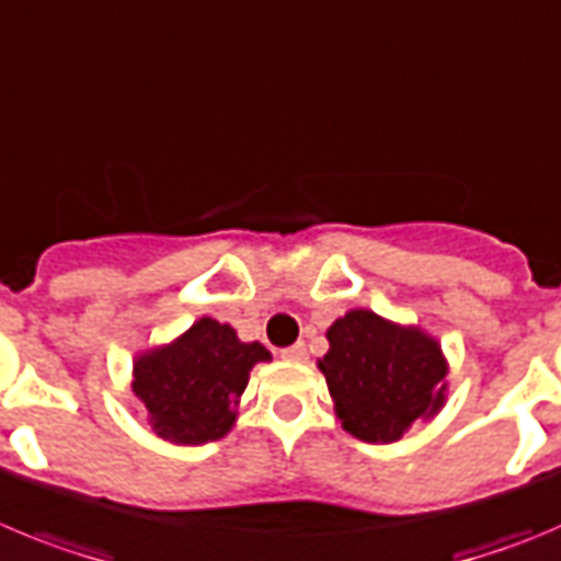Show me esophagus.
<instances>
[{
    "mask_svg": "<svg viewBox=\"0 0 561 561\" xmlns=\"http://www.w3.org/2000/svg\"><path fill=\"white\" fill-rule=\"evenodd\" d=\"M282 357L285 360H307V346L305 343H293V346L282 350Z\"/></svg>",
    "mask_w": 561,
    "mask_h": 561,
    "instance_id": "esophagus-1",
    "label": "esophagus"
}]
</instances>
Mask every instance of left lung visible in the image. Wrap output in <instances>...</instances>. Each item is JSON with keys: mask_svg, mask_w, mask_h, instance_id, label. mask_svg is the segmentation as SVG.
<instances>
[{"mask_svg": "<svg viewBox=\"0 0 561 561\" xmlns=\"http://www.w3.org/2000/svg\"><path fill=\"white\" fill-rule=\"evenodd\" d=\"M324 371L343 427L363 442H397L444 402L442 350L371 310H352L327 330Z\"/></svg>", "mask_w": 561, "mask_h": 561, "instance_id": "1", "label": "left lung"}]
</instances>
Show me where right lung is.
<instances>
[{"label": "right lung", "mask_w": 561, "mask_h": 561, "mask_svg": "<svg viewBox=\"0 0 561 561\" xmlns=\"http://www.w3.org/2000/svg\"><path fill=\"white\" fill-rule=\"evenodd\" d=\"M262 343H243L229 324L201 318L175 343L142 355L134 366V393L145 402L156 436L204 444L234 425L237 397L254 363L268 360Z\"/></svg>", "instance_id": "obj_1"}]
</instances>
